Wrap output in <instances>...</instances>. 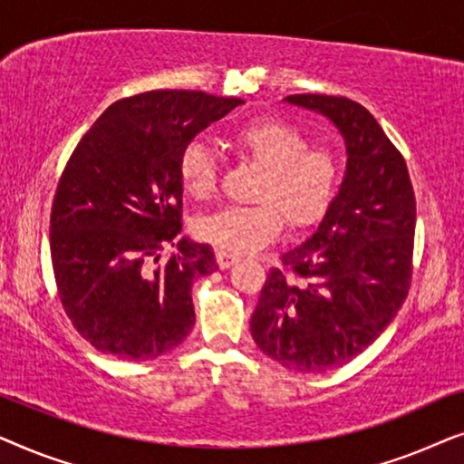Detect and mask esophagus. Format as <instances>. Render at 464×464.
<instances>
[{
  "label": "esophagus",
  "mask_w": 464,
  "mask_h": 464,
  "mask_svg": "<svg viewBox=\"0 0 464 464\" xmlns=\"http://www.w3.org/2000/svg\"><path fill=\"white\" fill-rule=\"evenodd\" d=\"M215 259H218L219 268L226 270V268H230V266H234V264L238 262V256H232V253L218 249V251H215Z\"/></svg>",
  "instance_id": "obj_1"
}]
</instances>
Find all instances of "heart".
Returning <instances> with one entry per match:
<instances>
[{
	"mask_svg": "<svg viewBox=\"0 0 464 464\" xmlns=\"http://www.w3.org/2000/svg\"><path fill=\"white\" fill-rule=\"evenodd\" d=\"M227 143L245 160L262 169L253 207H224L196 221V234L221 251L249 253L278 237L283 219L291 230L314 226L338 192L342 164L327 145H310L294 124L256 118L238 124ZM177 173L183 192L205 200L218 189V160L205 143L183 148Z\"/></svg>",
	"mask_w": 464,
	"mask_h": 464,
	"instance_id": "b5f03b06",
	"label": "heart"
}]
</instances>
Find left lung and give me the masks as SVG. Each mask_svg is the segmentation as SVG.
I'll return each instance as SVG.
<instances>
[{"label": "left lung", "instance_id": "8db88e82", "mask_svg": "<svg viewBox=\"0 0 464 464\" xmlns=\"http://www.w3.org/2000/svg\"><path fill=\"white\" fill-rule=\"evenodd\" d=\"M285 101L332 120L348 160L316 232L266 276L251 335L287 370L319 373L363 353L408 297L416 198L403 156L363 105L327 94Z\"/></svg>", "mask_w": 464, "mask_h": 464}]
</instances>
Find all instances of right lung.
Here are the masks:
<instances>
[{
	"label": "right lung",
	"mask_w": 464,
	"mask_h": 464,
	"mask_svg": "<svg viewBox=\"0 0 464 464\" xmlns=\"http://www.w3.org/2000/svg\"><path fill=\"white\" fill-rule=\"evenodd\" d=\"M243 99L150 91L120 99L75 145L50 213L63 308L82 338L118 359H156L192 329V283L218 270L179 238L186 145ZM164 244L178 251L160 262Z\"/></svg>",
	"instance_id": "1"
}]
</instances>
